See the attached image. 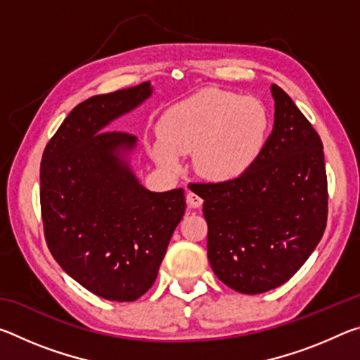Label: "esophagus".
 <instances>
[{"mask_svg": "<svg viewBox=\"0 0 360 360\" xmlns=\"http://www.w3.org/2000/svg\"><path fill=\"white\" fill-rule=\"evenodd\" d=\"M186 200H187V205L191 206V208H195V210L200 208V206L203 205V198L200 197V195L195 193V192H192V191L187 192Z\"/></svg>", "mask_w": 360, "mask_h": 360, "instance_id": "34e87169", "label": "esophagus"}]
</instances>
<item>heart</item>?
Segmentation results:
<instances>
[{
	"instance_id": "b5f03b06",
	"label": "heart",
	"mask_w": 360,
	"mask_h": 360,
	"mask_svg": "<svg viewBox=\"0 0 360 360\" xmlns=\"http://www.w3.org/2000/svg\"><path fill=\"white\" fill-rule=\"evenodd\" d=\"M270 115L255 98L206 89L168 108L150 152L176 169L193 152L195 168L212 181H233L251 169L268 141Z\"/></svg>"
}]
</instances>
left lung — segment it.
Here are the masks:
<instances>
[{
  "instance_id": "obj_1",
  "label": "left lung",
  "mask_w": 360,
  "mask_h": 360,
  "mask_svg": "<svg viewBox=\"0 0 360 360\" xmlns=\"http://www.w3.org/2000/svg\"><path fill=\"white\" fill-rule=\"evenodd\" d=\"M271 94L275 124L257 163L238 179L198 184L212 271L249 295L289 281L327 224L321 138L281 87Z\"/></svg>"
}]
</instances>
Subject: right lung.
<instances>
[{
	"instance_id": "add662e5",
	"label": "right lung",
	"mask_w": 360,
	"mask_h": 360,
	"mask_svg": "<svg viewBox=\"0 0 360 360\" xmlns=\"http://www.w3.org/2000/svg\"><path fill=\"white\" fill-rule=\"evenodd\" d=\"M152 94L150 82L96 95L72 109L41 160V216L58 265L106 300L133 302L154 284L186 211L184 188L150 192L125 155L136 136L108 130Z\"/></svg>"
}]
</instances>
